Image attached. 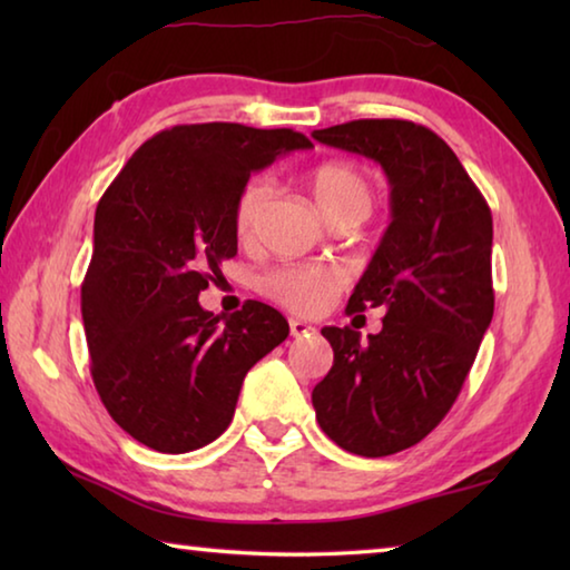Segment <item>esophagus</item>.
Masks as SVG:
<instances>
[{
  "mask_svg": "<svg viewBox=\"0 0 570 570\" xmlns=\"http://www.w3.org/2000/svg\"><path fill=\"white\" fill-rule=\"evenodd\" d=\"M288 330H292V336H296V340H298V336H308V334L316 332L312 324L302 322V320H292V322H288Z\"/></svg>",
  "mask_w": 570,
  "mask_h": 570,
  "instance_id": "1",
  "label": "esophagus"
}]
</instances>
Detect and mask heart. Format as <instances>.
<instances>
[{
	"label": "heart",
	"instance_id": "1",
	"mask_svg": "<svg viewBox=\"0 0 570 570\" xmlns=\"http://www.w3.org/2000/svg\"><path fill=\"white\" fill-rule=\"evenodd\" d=\"M306 183L314 193L316 206L326 218L336 216H370L374 206V188L362 168L346 160H326L306 173ZM266 180L250 178L240 186L234 204V230L238 238H248L266 200ZM344 286V274L324 264H286L258 278V288L298 314H314L332 302Z\"/></svg>",
	"mask_w": 570,
	"mask_h": 570
}]
</instances>
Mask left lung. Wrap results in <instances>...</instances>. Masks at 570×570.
I'll list each match as a JSON object with an SVG mask.
<instances>
[{
  "label": "left lung",
  "mask_w": 570,
  "mask_h": 570,
  "mask_svg": "<svg viewBox=\"0 0 570 570\" xmlns=\"http://www.w3.org/2000/svg\"><path fill=\"white\" fill-rule=\"evenodd\" d=\"M324 146L380 163L392 220L346 312L382 306L362 342L324 326L334 364L312 402L326 438L362 458L417 445L458 400L493 320V216L440 135L410 120H352L314 130Z\"/></svg>",
  "instance_id": "obj_1"
}]
</instances>
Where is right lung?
Masks as SVG:
<instances>
[{
	"instance_id": "add662e5",
	"label": "right lung",
	"mask_w": 570,
	"mask_h": 570,
	"mask_svg": "<svg viewBox=\"0 0 570 570\" xmlns=\"http://www.w3.org/2000/svg\"><path fill=\"white\" fill-rule=\"evenodd\" d=\"M306 148L288 128L176 125L142 142L100 198L82 284L90 372L110 417L146 448L180 455L224 435L246 372L288 336L274 306L216 316L198 294L238 250L240 186Z\"/></svg>"
}]
</instances>
